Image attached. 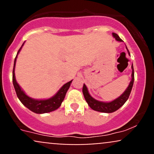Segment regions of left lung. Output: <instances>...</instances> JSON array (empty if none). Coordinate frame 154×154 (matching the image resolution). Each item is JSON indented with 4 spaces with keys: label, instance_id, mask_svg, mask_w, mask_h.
<instances>
[{
    "label": "left lung",
    "instance_id": "left-lung-1",
    "mask_svg": "<svg viewBox=\"0 0 154 154\" xmlns=\"http://www.w3.org/2000/svg\"><path fill=\"white\" fill-rule=\"evenodd\" d=\"M113 36L115 38V39L117 41L122 42V40L119 38V35L116 33H112ZM127 48V46H126ZM128 49V48H127ZM128 52L129 55L130 54V52H129L128 49ZM132 79L130 81V84H129L128 88L125 90V91L120 95L119 97H118L115 100H112L111 102H102L99 101V100H95V98H93V97L90 95V93H88V88L86 87L85 85H83L82 88V93L83 95H84L85 99L86 101L89 106L93 110L100 111V112L103 113H112L114 112V111L118 110L120 107L122 106L125 104V102L127 101L128 99L129 96H130V93H131L132 86H133L134 83V69H133V66L132 65Z\"/></svg>",
    "mask_w": 154,
    "mask_h": 154
}]
</instances>
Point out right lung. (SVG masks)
<instances>
[{
    "mask_svg": "<svg viewBox=\"0 0 154 154\" xmlns=\"http://www.w3.org/2000/svg\"><path fill=\"white\" fill-rule=\"evenodd\" d=\"M24 43L22 44V47L19 48L18 53L17 54V56H16L14 59V63L13 77H12V79H13L14 87L15 91L17 93V97H18L19 100L22 102L23 105L25 106L27 109H29V110L33 111V112L36 113V114H44V113L51 112V111L56 110V109L59 108L60 106L61 105V103H62L63 99H64L65 95H66V92L70 87V85H71L72 80L63 85L56 95L51 97V98H48V99L36 100L26 95L24 93V92L23 91V90L21 88L20 86L19 85L17 80H16L14 73L15 65L16 61H17V56H18L19 51L22 49Z\"/></svg>",
    "mask_w": 154,
    "mask_h": 154,
    "instance_id": "add662e5",
    "label": "right lung"
}]
</instances>
